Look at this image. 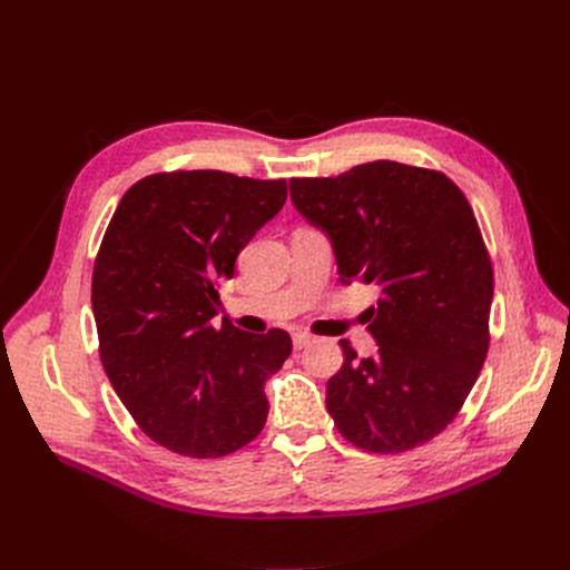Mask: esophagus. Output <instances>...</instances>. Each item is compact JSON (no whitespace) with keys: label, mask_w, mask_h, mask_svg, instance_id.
Masks as SVG:
<instances>
[{"label":"esophagus","mask_w":570,"mask_h":570,"mask_svg":"<svg viewBox=\"0 0 570 570\" xmlns=\"http://www.w3.org/2000/svg\"><path fill=\"white\" fill-rule=\"evenodd\" d=\"M314 342V335H308V333H292V344H295V350H304V347H308V344Z\"/></svg>","instance_id":"34e87169"}]
</instances>
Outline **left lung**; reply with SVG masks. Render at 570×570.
Wrapping results in <instances>:
<instances>
[{"label":"left lung","mask_w":570,"mask_h":570,"mask_svg":"<svg viewBox=\"0 0 570 570\" xmlns=\"http://www.w3.org/2000/svg\"><path fill=\"white\" fill-rule=\"evenodd\" d=\"M297 212L333 239L344 283L381 292L366 308L377 354L344 361L325 406L340 435L402 454L440 435L490 347L494 273L469 199L442 170L368 161L335 178H292Z\"/></svg>","instance_id":"8db88e82"}]
</instances>
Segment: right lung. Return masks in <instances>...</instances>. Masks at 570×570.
Segmentation results:
<instances>
[{
	"mask_svg": "<svg viewBox=\"0 0 570 570\" xmlns=\"http://www.w3.org/2000/svg\"><path fill=\"white\" fill-rule=\"evenodd\" d=\"M287 183L226 170H164L118 202L95 258L99 358L142 433L189 459L243 450L268 416L264 385L292 352L285 331L223 321L218 285Z\"/></svg>",
	"mask_w": 570,
	"mask_h": 570,
	"instance_id": "right-lung-1",
	"label": "right lung"
}]
</instances>
